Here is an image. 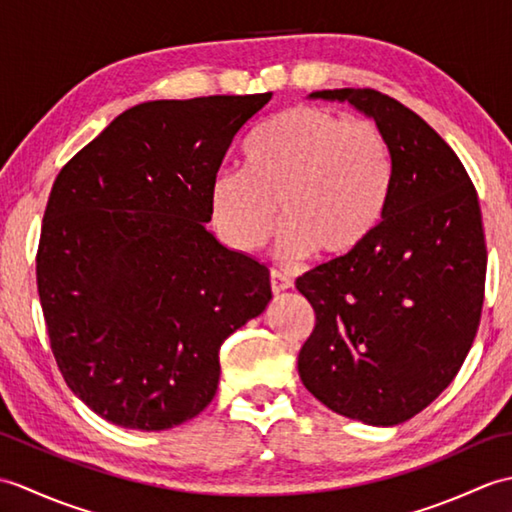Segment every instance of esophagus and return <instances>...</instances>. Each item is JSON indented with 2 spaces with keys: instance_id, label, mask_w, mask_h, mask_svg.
Listing matches in <instances>:
<instances>
[{
  "instance_id": "34e87169",
  "label": "esophagus",
  "mask_w": 512,
  "mask_h": 512,
  "mask_svg": "<svg viewBox=\"0 0 512 512\" xmlns=\"http://www.w3.org/2000/svg\"><path fill=\"white\" fill-rule=\"evenodd\" d=\"M288 288H292V279L286 273H281V270H277V268L270 270V290H273L277 295V292L288 290Z\"/></svg>"
}]
</instances>
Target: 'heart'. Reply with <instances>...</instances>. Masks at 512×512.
<instances>
[{"label": "heart", "mask_w": 512, "mask_h": 512, "mask_svg": "<svg viewBox=\"0 0 512 512\" xmlns=\"http://www.w3.org/2000/svg\"><path fill=\"white\" fill-rule=\"evenodd\" d=\"M394 189V154L376 123L319 105H297L248 138L244 169L211 184V215L233 248L253 253L270 237L277 204L286 217L281 259L314 248L323 257L354 253L372 235Z\"/></svg>", "instance_id": "b5f03b06"}]
</instances>
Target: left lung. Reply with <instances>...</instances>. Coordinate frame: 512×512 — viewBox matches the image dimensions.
Masks as SVG:
<instances>
[{
	"label": "left lung",
	"instance_id": "left-lung-1",
	"mask_svg": "<svg viewBox=\"0 0 512 512\" xmlns=\"http://www.w3.org/2000/svg\"><path fill=\"white\" fill-rule=\"evenodd\" d=\"M374 118L394 154V189L354 253L297 279L317 323L299 352L310 394L339 416L394 427L431 405L480 325L486 244L480 202L455 151L376 90H321Z\"/></svg>",
	"mask_w": 512,
	"mask_h": 512
}]
</instances>
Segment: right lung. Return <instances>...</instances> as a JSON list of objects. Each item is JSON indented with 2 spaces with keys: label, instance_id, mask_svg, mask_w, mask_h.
Masks as SVG:
<instances>
[{
  "label": "right lung",
  "instance_id": "1",
  "mask_svg": "<svg viewBox=\"0 0 512 512\" xmlns=\"http://www.w3.org/2000/svg\"><path fill=\"white\" fill-rule=\"evenodd\" d=\"M270 99L140 103L52 184L37 250L50 347L74 396L118 427L198 416L222 343L273 299L268 268L204 226L228 147Z\"/></svg>",
  "mask_w": 512,
  "mask_h": 512
}]
</instances>
